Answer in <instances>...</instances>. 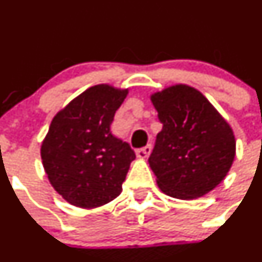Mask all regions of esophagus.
<instances>
[{
	"instance_id": "34e87169",
	"label": "esophagus",
	"mask_w": 262,
	"mask_h": 262,
	"mask_svg": "<svg viewBox=\"0 0 262 262\" xmlns=\"http://www.w3.org/2000/svg\"><path fill=\"white\" fill-rule=\"evenodd\" d=\"M150 154H151V145L145 146V147L139 148V150L136 151L137 157H140V159H146V157H148V155Z\"/></svg>"
}]
</instances>
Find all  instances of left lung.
<instances>
[{
    "label": "left lung",
    "mask_w": 262,
    "mask_h": 262,
    "mask_svg": "<svg viewBox=\"0 0 262 262\" xmlns=\"http://www.w3.org/2000/svg\"><path fill=\"white\" fill-rule=\"evenodd\" d=\"M151 101L162 123L148 157L157 185L175 199L201 198L231 167L236 146L231 127L193 87H168Z\"/></svg>",
    "instance_id": "obj_1"
}]
</instances>
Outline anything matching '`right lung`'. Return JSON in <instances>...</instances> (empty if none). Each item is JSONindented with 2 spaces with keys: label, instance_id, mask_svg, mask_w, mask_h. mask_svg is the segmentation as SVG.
<instances>
[{
  "label": "right lung",
  "instance_id": "obj_1",
  "mask_svg": "<svg viewBox=\"0 0 262 262\" xmlns=\"http://www.w3.org/2000/svg\"><path fill=\"white\" fill-rule=\"evenodd\" d=\"M126 95L108 85L90 87L53 117L42 164L53 188L75 206H101L122 191L136 155L112 135L111 123Z\"/></svg>",
  "mask_w": 262,
  "mask_h": 262
}]
</instances>
